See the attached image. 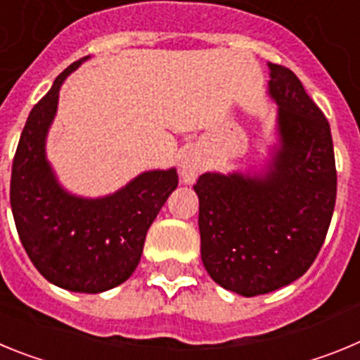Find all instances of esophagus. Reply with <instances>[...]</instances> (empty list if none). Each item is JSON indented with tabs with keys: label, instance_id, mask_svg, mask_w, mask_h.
<instances>
[{
	"label": "esophagus",
	"instance_id": "obj_1",
	"mask_svg": "<svg viewBox=\"0 0 360 360\" xmlns=\"http://www.w3.org/2000/svg\"><path fill=\"white\" fill-rule=\"evenodd\" d=\"M202 165H200V158L196 157L193 151H187L180 162V174L186 182H195V178L198 176Z\"/></svg>",
	"mask_w": 360,
	"mask_h": 360
}]
</instances>
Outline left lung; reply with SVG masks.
Instances as JSON below:
<instances>
[{
    "instance_id": "obj_1",
    "label": "left lung",
    "mask_w": 360,
    "mask_h": 360,
    "mask_svg": "<svg viewBox=\"0 0 360 360\" xmlns=\"http://www.w3.org/2000/svg\"><path fill=\"white\" fill-rule=\"evenodd\" d=\"M278 144L254 173H203L200 243L219 287L254 297L290 285L324 243L337 195L330 124L292 70L269 63Z\"/></svg>"
}]
</instances>
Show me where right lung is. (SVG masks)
Instances as JSON below:
<instances>
[{
    "label": "right lung",
    "mask_w": 360,
    "mask_h": 360,
    "mask_svg": "<svg viewBox=\"0 0 360 360\" xmlns=\"http://www.w3.org/2000/svg\"><path fill=\"white\" fill-rule=\"evenodd\" d=\"M86 59L70 65L32 108L12 164L11 205L19 240L44 279L70 292L101 294L135 272L148 229L176 189L178 174L174 167L144 171L98 198L72 195L59 184L46 160V135L63 82Z\"/></svg>",
    "instance_id": "1"
}]
</instances>
